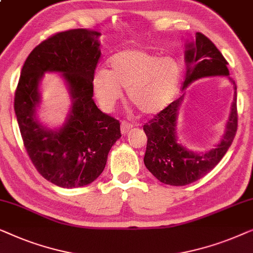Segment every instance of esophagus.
Returning a JSON list of instances; mask_svg holds the SVG:
<instances>
[{
	"label": "esophagus",
	"mask_w": 253,
	"mask_h": 253,
	"mask_svg": "<svg viewBox=\"0 0 253 253\" xmlns=\"http://www.w3.org/2000/svg\"><path fill=\"white\" fill-rule=\"evenodd\" d=\"M131 127H133V125H131V124L127 123V122H123L122 125H120V129H122V134L126 135V134L128 133V131H129V130L131 129Z\"/></svg>",
	"instance_id": "esophagus-1"
}]
</instances>
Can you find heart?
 Segmentation results:
<instances>
[{"instance_id":"heart-1","label":"heart","mask_w":253,"mask_h":253,"mask_svg":"<svg viewBox=\"0 0 253 253\" xmlns=\"http://www.w3.org/2000/svg\"><path fill=\"white\" fill-rule=\"evenodd\" d=\"M181 79L179 63L173 57H157L141 48H127L109 60V71L97 70L92 86L104 110H111L123 97L142 115H156L175 97Z\"/></svg>"}]
</instances>
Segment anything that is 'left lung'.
Returning <instances> with one entry per match:
<instances>
[{"mask_svg":"<svg viewBox=\"0 0 253 253\" xmlns=\"http://www.w3.org/2000/svg\"><path fill=\"white\" fill-rule=\"evenodd\" d=\"M184 59L187 73L183 81V90L191 83L202 78L228 77L229 79L228 63L204 34L196 33V41L187 42ZM229 80L235 90L232 108L226 123L225 133L219 143L211 150L195 152L177 141V116L184 94L143 126L148 137L144 165L161 182L169 186H187L214 169L225 156L237 130L236 84L232 79Z\"/></svg>","mask_w":253,"mask_h":253,"instance_id":"obj_1","label":"left lung"}]
</instances>
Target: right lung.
I'll use <instances>...</instances> for the list:
<instances>
[{"label": "right lung", "mask_w": 253, "mask_h": 253, "mask_svg": "<svg viewBox=\"0 0 253 253\" xmlns=\"http://www.w3.org/2000/svg\"><path fill=\"white\" fill-rule=\"evenodd\" d=\"M101 33L87 28L60 32L37 45L25 60L15 94L24 145L38 172L62 188L87 186L104 169L110 149L122 137L120 124L96 106L92 76ZM60 73L73 104L63 125L51 130L36 116L44 73Z\"/></svg>", "instance_id": "add662e5"}]
</instances>
